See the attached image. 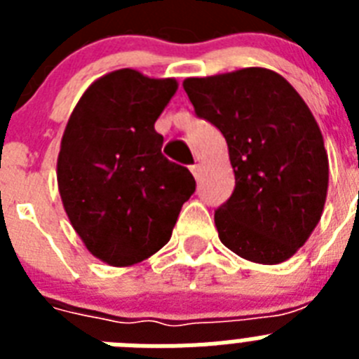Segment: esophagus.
<instances>
[{
	"instance_id": "esophagus-1",
	"label": "esophagus",
	"mask_w": 359,
	"mask_h": 359,
	"mask_svg": "<svg viewBox=\"0 0 359 359\" xmlns=\"http://www.w3.org/2000/svg\"><path fill=\"white\" fill-rule=\"evenodd\" d=\"M190 172H192V176H194L196 180H198V177H199V174H201V165H199V163H196V165H190Z\"/></svg>"
}]
</instances>
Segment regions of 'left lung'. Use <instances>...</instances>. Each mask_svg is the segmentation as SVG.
I'll return each instance as SVG.
<instances>
[{"mask_svg": "<svg viewBox=\"0 0 359 359\" xmlns=\"http://www.w3.org/2000/svg\"><path fill=\"white\" fill-rule=\"evenodd\" d=\"M196 115L223 133L236 189L214 221L219 239L257 264H280L322 217L329 158L315 116L293 86L268 68L190 77Z\"/></svg>", "mask_w": 359, "mask_h": 359, "instance_id": "left-lung-1", "label": "left lung"}]
</instances>
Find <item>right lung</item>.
Instances as JSON below:
<instances>
[{
  "label": "right lung",
  "instance_id": "right-lung-1",
  "mask_svg": "<svg viewBox=\"0 0 359 359\" xmlns=\"http://www.w3.org/2000/svg\"><path fill=\"white\" fill-rule=\"evenodd\" d=\"M176 90V79L116 69L91 82L66 123L57 158L62 207L86 250L115 268L163 248L194 194L190 170L161 154L154 131Z\"/></svg>",
  "mask_w": 359,
  "mask_h": 359
}]
</instances>
